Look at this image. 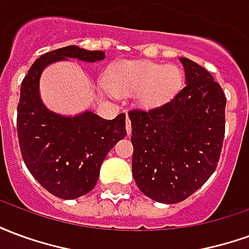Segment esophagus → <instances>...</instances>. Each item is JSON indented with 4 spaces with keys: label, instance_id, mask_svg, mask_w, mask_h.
I'll return each instance as SVG.
<instances>
[{
    "label": "esophagus",
    "instance_id": "34e87169",
    "mask_svg": "<svg viewBox=\"0 0 249 249\" xmlns=\"http://www.w3.org/2000/svg\"><path fill=\"white\" fill-rule=\"evenodd\" d=\"M125 128H126V133L130 135L132 133V124H130V119L126 116V123H125Z\"/></svg>",
    "mask_w": 249,
    "mask_h": 249
}]
</instances>
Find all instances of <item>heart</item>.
Masks as SVG:
<instances>
[{
  "instance_id": "heart-1",
  "label": "heart",
  "mask_w": 249,
  "mask_h": 249,
  "mask_svg": "<svg viewBox=\"0 0 249 249\" xmlns=\"http://www.w3.org/2000/svg\"><path fill=\"white\" fill-rule=\"evenodd\" d=\"M183 85L178 66L152 61H125L114 65L108 74V87L116 94L139 92L144 107H157L172 100Z\"/></svg>"
}]
</instances>
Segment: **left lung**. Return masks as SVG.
<instances>
[{
  "label": "left lung",
  "instance_id": "1",
  "mask_svg": "<svg viewBox=\"0 0 249 249\" xmlns=\"http://www.w3.org/2000/svg\"><path fill=\"white\" fill-rule=\"evenodd\" d=\"M187 85L151 109L128 112L132 123V172L145 196L180 203L201 188L219 162L227 98L203 66L181 57Z\"/></svg>",
  "mask_w": 249,
  "mask_h": 249
}]
</instances>
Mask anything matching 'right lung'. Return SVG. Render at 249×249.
Masks as SVG:
<instances>
[{
	"label": "right lung",
	"mask_w": 249,
	"mask_h": 249,
	"mask_svg": "<svg viewBox=\"0 0 249 249\" xmlns=\"http://www.w3.org/2000/svg\"><path fill=\"white\" fill-rule=\"evenodd\" d=\"M68 57L94 62L105 58V53L71 45L37 58L21 84L17 133L21 155L33 178L52 195L71 200L94 188L104 159L126 136V129L125 113L113 120L92 112L64 117L45 108L38 93L41 71Z\"/></svg>",
	"instance_id": "obj_1"
}]
</instances>
